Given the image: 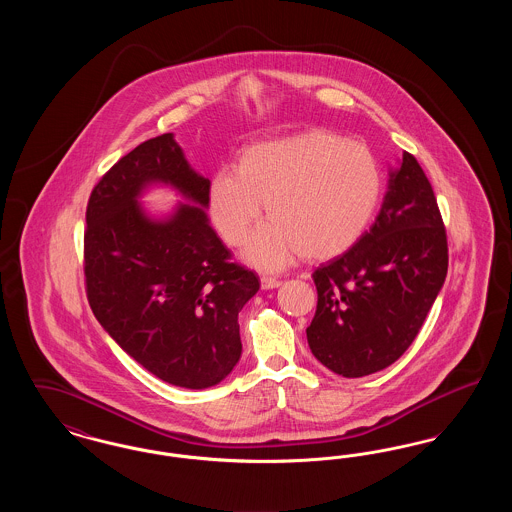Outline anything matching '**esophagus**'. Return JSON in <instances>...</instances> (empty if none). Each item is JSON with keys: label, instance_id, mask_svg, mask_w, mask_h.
Here are the masks:
<instances>
[{"label": "esophagus", "instance_id": "esophagus-1", "mask_svg": "<svg viewBox=\"0 0 512 512\" xmlns=\"http://www.w3.org/2000/svg\"><path fill=\"white\" fill-rule=\"evenodd\" d=\"M282 282L278 278H272V276H263L261 278V288L263 290H274V288H280Z\"/></svg>", "mask_w": 512, "mask_h": 512}]
</instances>
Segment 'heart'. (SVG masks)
I'll return each mask as SVG.
<instances>
[{
	"mask_svg": "<svg viewBox=\"0 0 512 512\" xmlns=\"http://www.w3.org/2000/svg\"><path fill=\"white\" fill-rule=\"evenodd\" d=\"M382 172L368 147L326 130L257 142L236 171L220 169L207 186V211L222 242L244 244L267 205L270 222L244 249L261 270H280L303 255L340 257L357 244L376 213Z\"/></svg>",
	"mask_w": 512,
	"mask_h": 512,
	"instance_id": "1",
	"label": "heart"
}]
</instances>
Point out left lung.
Segmentation results:
<instances>
[{"instance_id": "left-lung-1", "label": "left lung", "mask_w": 512, "mask_h": 512, "mask_svg": "<svg viewBox=\"0 0 512 512\" xmlns=\"http://www.w3.org/2000/svg\"><path fill=\"white\" fill-rule=\"evenodd\" d=\"M447 236L430 180L411 153L391 169L382 209L363 238L315 270L313 355L361 378L395 363L413 343L447 276Z\"/></svg>"}]
</instances>
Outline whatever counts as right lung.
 Segmentation results:
<instances>
[{
  "label": "right lung",
  "instance_id": "1",
  "mask_svg": "<svg viewBox=\"0 0 512 512\" xmlns=\"http://www.w3.org/2000/svg\"><path fill=\"white\" fill-rule=\"evenodd\" d=\"M151 185L187 201L155 220L139 203ZM207 186L169 132L119 159L86 209V293L99 324L147 372L188 390L219 384L240 361L238 313L259 292L209 224Z\"/></svg>",
  "mask_w": 512,
  "mask_h": 512
}]
</instances>
